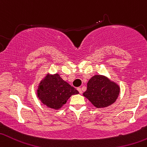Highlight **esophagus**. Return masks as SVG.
Returning <instances> with one entry per match:
<instances>
[{
	"mask_svg": "<svg viewBox=\"0 0 147 147\" xmlns=\"http://www.w3.org/2000/svg\"><path fill=\"white\" fill-rule=\"evenodd\" d=\"M77 90H78V91L79 92V93L80 94H82V90H81V88H80V87H78V88H77Z\"/></svg>",
	"mask_w": 147,
	"mask_h": 147,
	"instance_id": "esophagus-1",
	"label": "esophagus"
}]
</instances>
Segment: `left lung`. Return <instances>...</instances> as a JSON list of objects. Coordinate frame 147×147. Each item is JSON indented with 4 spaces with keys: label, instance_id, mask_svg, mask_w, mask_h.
Returning <instances> with one entry per match:
<instances>
[{
    "label": "left lung",
    "instance_id": "left-lung-1",
    "mask_svg": "<svg viewBox=\"0 0 147 147\" xmlns=\"http://www.w3.org/2000/svg\"><path fill=\"white\" fill-rule=\"evenodd\" d=\"M119 92L120 87L116 82L104 76L95 75L89 80L83 96L96 108H101L115 103Z\"/></svg>",
    "mask_w": 147,
    "mask_h": 147
}]
</instances>
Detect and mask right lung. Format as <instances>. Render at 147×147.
I'll return each instance as SVG.
<instances>
[{"label": "right lung", "mask_w": 147, "mask_h": 147, "mask_svg": "<svg viewBox=\"0 0 147 147\" xmlns=\"http://www.w3.org/2000/svg\"><path fill=\"white\" fill-rule=\"evenodd\" d=\"M79 92L57 74H48L39 83L37 96L44 105L50 108L58 110L74 94Z\"/></svg>", "instance_id": "right-lung-1"}]
</instances>
